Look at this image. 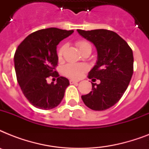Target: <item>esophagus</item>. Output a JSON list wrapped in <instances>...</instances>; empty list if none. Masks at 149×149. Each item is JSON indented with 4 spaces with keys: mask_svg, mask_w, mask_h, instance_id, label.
<instances>
[{
    "mask_svg": "<svg viewBox=\"0 0 149 149\" xmlns=\"http://www.w3.org/2000/svg\"><path fill=\"white\" fill-rule=\"evenodd\" d=\"M70 84H77L79 83V81H76V80H73V79H70Z\"/></svg>",
    "mask_w": 149,
    "mask_h": 149,
    "instance_id": "esophagus-1",
    "label": "esophagus"
}]
</instances>
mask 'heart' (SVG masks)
Returning <instances> with one entry per match:
<instances>
[{"mask_svg": "<svg viewBox=\"0 0 149 149\" xmlns=\"http://www.w3.org/2000/svg\"><path fill=\"white\" fill-rule=\"evenodd\" d=\"M77 46L79 48L80 52H84V50L91 49V45L90 43L85 41H79L77 43ZM66 49V45H63L59 48L58 51V59H62L63 56V53ZM87 65L85 64H75V63H69L63 67V73L66 77H70L71 79H79L83 76L84 72L87 70Z\"/></svg>", "mask_w": 149, "mask_h": 149, "instance_id": "1", "label": "heart"}]
</instances>
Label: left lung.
<instances>
[{
	"mask_svg": "<svg viewBox=\"0 0 149 149\" xmlns=\"http://www.w3.org/2000/svg\"><path fill=\"white\" fill-rule=\"evenodd\" d=\"M77 31L96 47L97 60L88 77L100 81L99 84L91 83L92 91L81 98L89 108L104 111L118 103L127 90L133 74V52L127 43L112 31Z\"/></svg>",
	"mask_w": 149,
	"mask_h": 149,
	"instance_id": "8db88e82",
	"label": "left lung"
}]
</instances>
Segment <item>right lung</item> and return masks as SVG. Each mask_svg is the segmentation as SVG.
<instances>
[{"label": "right lung", "mask_w": 149, "mask_h": 149, "mask_svg": "<svg viewBox=\"0 0 149 149\" xmlns=\"http://www.w3.org/2000/svg\"><path fill=\"white\" fill-rule=\"evenodd\" d=\"M73 31L56 28L38 30L27 36L15 52L17 80L24 97L37 108H55L70 85L69 79L59 77L54 70L58 64L57 45ZM50 75L58 77L56 84H47Z\"/></svg>", "instance_id": "obj_1"}]
</instances>
